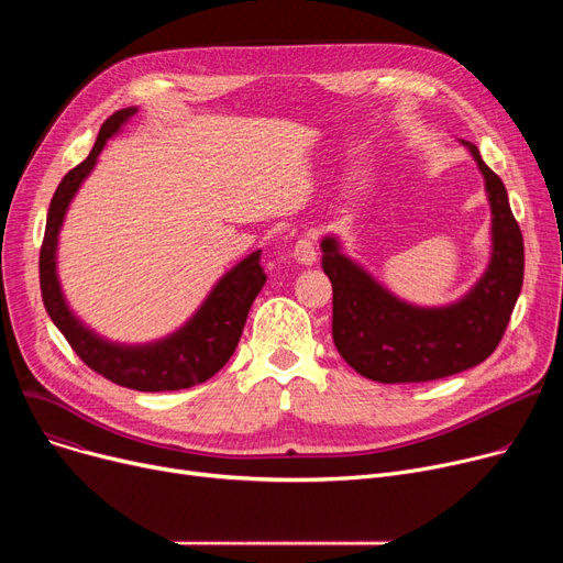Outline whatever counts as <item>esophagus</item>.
Here are the masks:
<instances>
[{
  "instance_id": "1",
  "label": "esophagus",
  "mask_w": 563,
  "mask_h": 563,
  "mask_svg": "<svg viewBox=\"0 0 563 563\" xmlns=\"http://www.w3.org/2000/svg\"><path fill=\"white\" fill-rule=\"evenodd\" d=\"M294 257H297L299 264H306V266L317 262V249H314V240L310 234L301 236V240L294 244Z\"/></svg>"
}]
</instances>
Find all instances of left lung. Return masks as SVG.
<instances>
[{
  "instance_id": "1",
  "label": "left lung",
  "mask_w": 563,
  "mask_h": 563,
  "mask_svg": "<svg viewBox=\"0 0 563 563\" xmlns=\"http://www.w3.org/2000/svg\"><path fill=\"white\" fill-rule=\"evenodd\" d=\"M465 145L486 180L493 255L482 280L459 303L408 306L344 257L335 236L321 242V269L333 285V342L372 380L422 383L459 374L484 363L509 327L525 276L522 232L505 183L484 164L477 145Z\"/></svg>"
}]
</instances>
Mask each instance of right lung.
I'll list each match as a JSON object with an SVG mask.
<instances>
[{
  "label": "right lung",
  "mask_w": 563,
  "mask_h": 563,
  "mask_svg": "<svg viewBox=\"0 0 563 563\" xmlns=\"http://www.w3.org/2000/svg\"><path fill=\"white\" fill-rule=\"evenodd\" d=\"M134 113L136 107L111 113L100 128L93 151L58 183L49 202L38 260L41 294L49 319L64 333L84 365L109 378L115 386L139 393L183 390L212 378L234 353L249 310L266 283V274L260 264V251L251 253L219 280L187 327L162 342L145 346L111 344L88 331L70 312L56 278V236L62 230L68 205L84 183V177L96 166L107 139L121 130V125Z\"/></svg>",
  "instance_id": "obj_1"
}]
</instances>
